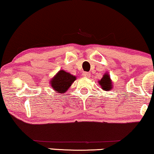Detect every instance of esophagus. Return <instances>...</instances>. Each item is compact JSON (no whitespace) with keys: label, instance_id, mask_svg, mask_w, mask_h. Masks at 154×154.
Listing matches in <instances>:
<instances>
[{"label":"esophagus","instance_id":"1","mask_svg":"<svg viewBox=\"0 0 154 154\" xmlns=\"http://www.w3.org/2000/svg\"><path fill=\"white\" fill-rule=\"evenodd\" d=\"M82 75L83 77H85V78H88L90 76V73H88V72H83L82 73Z\"/></svg>","mask_w":154,"mask_h":154}]
</instances>
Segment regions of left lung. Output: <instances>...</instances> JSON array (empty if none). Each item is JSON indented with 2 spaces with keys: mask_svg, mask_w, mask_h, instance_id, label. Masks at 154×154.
I'll return each instance as SVG.
<instances>
[{
  "mask_svg": "<svg viewBox=\"0 0 154 154\" xmlns=\"http://www.w3.org/2000/svg\"><path fill=\"white\" fill-rule=\"evenodd\" d=\"M98 83L101 87V88L103 89V91H111L113 87V85H112V81L111 78H110L109 73H106L103 75V78H102L100 80L98 81Z\"/></svg>",
  "mask_w": 154,
  "mask_h": 154,
  "instance_id": "1",
  "label": "left lung"
}]
</instances>
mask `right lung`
Instances as JSON below:
<instances>
[{"label": "right lung", "mask_w": 154, "mask_h": 154, "mask_svg": "<svg viewBox=\"0 0 154 154\" xmlns=\"http://www.w3.org/2000/svg\"><path fill=\"white\" fill-rule=\"evenodd\" d=\"M76 79L75 75L67 73L63 70H60L51 79L50 83L54 88V91L59 94H64L68 91L72 83Z\"/></svg>", "instance_id": "right-lung-1"}]
</instances>
